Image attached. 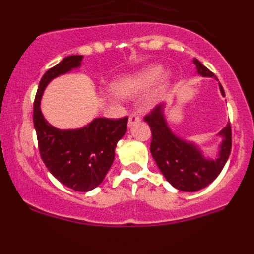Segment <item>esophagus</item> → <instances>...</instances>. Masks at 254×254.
Segmentation results:
<instances>
[{
  "instance_id": "1",
  "label": "esophagus",
  "mask_w": 254,
  "mask_h": 254,
  "mask_svg": "<svg viewBox=\"0 0 254 254\" xmlns=\"http://www.w3.org/2000/svg\"><path fill=\"white\" fill-rule=\"evenodd\" d=\"M140 121H141V118L138 114H131L128 118V127L131 128V127H133V126L136 125V123L140 122Z\"/></svg>"
}]
</instances>
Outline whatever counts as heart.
<instances>
[{
    "instance_id": "obj_1",
    "label": "heart",
    "mask_w": 254,
    "mask_h": 254,
    "mask_svg": "<svg viewBox=\"0 0 254 254\" xmlns=\"http://www.w3.org/2000/svg\"><path fill=\"white\" fill-rule=\"evenodd\" d=\"M164 75H165V72H164V68L160 64L147 66L137 71V72L132 73V75H126L117 78L112 85V89L118 96L132 98V96L151 89L161 79L162 81L155 90L156 95H160L167 89L168 85V77Z\"/></svg>"
}]
</instances>
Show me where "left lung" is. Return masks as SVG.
Here are the masks:
<instances>
[{
  "label": "left lung",
  "instance_id": "obj_1",
  "mask_svg": "<svg viewBox=\"0 0 254 254\" xmlns=\"http://www.w3.org/2000/svg\"><path fill=\"white\" fill-rule=\"evenodd\" d=\"M197 73L202 77H215L207 67L193 58ZM220 93L225 96L223 86ZM151 128L152 140L150 151L161 174L174 188L183 192H196L207 187L217 178L232 151V128L226 125L217 136L221 137L215 158L206 156L203 150L193 141L179 137L172 131L165 117V104H160L145 117Z\"/></svg>",
  "mask_w": 254,
  "mask_h": 254
}]
</instances>
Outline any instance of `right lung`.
<instances>
[{
  "mask_svg": "<svg viewBox=\"0 0 254 254\" xmlns=\"http://www.w3.org/2000/svg\"><path fill=\"white\" fill-rule=\"evenodd\" d=\"M84 56H68L43 75L34 100V128L42 160L55 178L71 190L87 192L104 181L116 156L117 143L127 131L128 117L94 118L84 127L61 129L44 118L40 100L52 80L81 67Z\"/></svg>",
  "mask_w": 254,
  "mask_h": 254,
  "instance_id": "add662e5",
  "label": "right lung"
}]
</instances>
